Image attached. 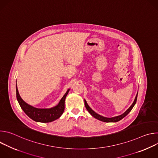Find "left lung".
I'll return each instance as SVG.
<instances>
[{"instance_id": "1", "label": "left lung", "mask_w": 158, "mask_h": 158, "mask_svg": "<svg viewBox=\"0 0 158 158\" xmlns=\"http://www.w3.org/2000/svg\"><path fill=\"white\" fill-rule=\"evenodd\" d=\"M137 98H138V93L136 96V98H135L134 99V101L133 102V103L132 104V105L124 112V113L120 116H116V117H113V118H106V117H104V116H102L98 114H97L96 112H95L91 107H90L89 106V105L87 104L86 101L84 99V104H85V108L87 109V110H88V112H89L90 114H91L94 118H95L96 119L99 120V121H103V122H106V123H116V122H118L120 120H121L123 118H124L126 116H127L129 112L132 110V109L133 108V107L134 106L135 104L136 103V101H137Z\"/></svg>"}]
</instances>
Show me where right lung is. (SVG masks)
Listing matches in <instances>:
<instances>
[{
  "instance_id": "1",
  "label": "right lung",
  "mask_w": 158,
  "mask_h": 158,
  "mask_svg": "<svg viewBox=\"0 0 158 158\" xmlns=\"http://www.w3.org/2000/svg\"><path fill=\"white\" fill-rule=\"evenodd\" d=\"M69 90V89L67 90L57 106L49 109L36 108L27 104L20 98L17 89V84L16 97L20 107L31 119L36 122L50 123L57 119L63 114L65 107V99Z\"/></svg>"
}]
</instances>
